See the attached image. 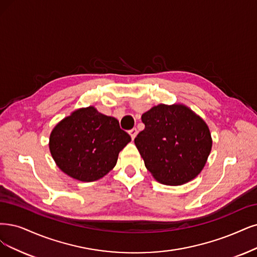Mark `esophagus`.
Here are the masks:
<instances>
[{"label": "esophagus", "instance_id": "esophagus-1", "mask_svg": "<svg viewBox=\"0 0 257 257\" xmlns=\"http://www.w3.org/2000/svg\"><path fill=\"white\" fill-rule=\"evenodd\" d=\"M129 135L131 136V139H132V140H135V138H136L137 135H138L137 128H132L131 130H129Z\"/></svg>", "mask_w": 257, "mask_h": 257}]
</instances>
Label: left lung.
Instances as JSON below:
<instances>
[{
    "label": "left lung",
    "instance_id": "left-lung-1",
    "mask_svg": "<svg viewBox=\"0 0 257 257\" xmlns=\"http://www.w3.org/2000/svg\"><path fill=\"white\" fill-rule=\"evenodd\" d=\"M135 144L160 183L181 185L199 175L212 148L204 120L182 104H159L142 115Z\"/></svg>",
    "mask_w": 257,
    "mask_h": 257
}]
</instances>
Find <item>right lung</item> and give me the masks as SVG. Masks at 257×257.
<instances>
[{
	"mask_svg": "<svg viewBox=\"0 0 257 257\" xmlns=\"http://www.w3.org/2000/svg\"><path fill=\"white\" fill-rule=\"evenodd\" d=\"M130 141L116 118L89 107L73 112L54 128L50 150L63 173L92 182L115 166L119 151Z\"/></svg>",
	"mask_w": 257,
	"mask_h": 257,
	"instance_id": "obj_1",
	"label": "right lung"
}]
</instances>
